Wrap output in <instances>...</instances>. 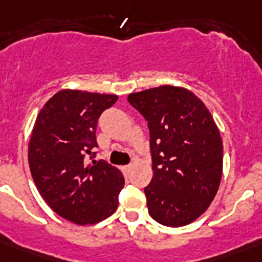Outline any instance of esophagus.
I'll use <instances>...</instances> for the list:
<instances>
[{"label":"esophagus","instance_id":"34e87169","mask_svg":"<svg viewBox=\"0 0 262 262\" xmlns=\"http://www.w3.org/2000/svg\"><path fill=\"white\" fill-rule=\"evenodd\" d=\"M130 168H132L130 164H127V166H122V167H121V170H122L123 174L127 175V174H129V171H130Z\"/></svg>","mask_w":262,"mask_h":262}]
</instances>
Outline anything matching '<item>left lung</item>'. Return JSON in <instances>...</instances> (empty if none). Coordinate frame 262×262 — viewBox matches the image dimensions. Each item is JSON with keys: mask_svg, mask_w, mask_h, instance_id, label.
<instances>
[{"mask_svg": "<svg viewBox=\"0 0 262 262\" xmlns=\"http://www.w3.org/2000/svg\"><path fill=\"white\" fill-rule=\"evenodd\" d=\"M127 102L149 129V215L168 227L194 222L215 199L223 170V143L211 113L193 92L172 85L130 94Z\"/></svg>", "mask_w": 262, "mask_h": 262, "instance_id": "obj_1", "label": "left lung"}]
</instances>
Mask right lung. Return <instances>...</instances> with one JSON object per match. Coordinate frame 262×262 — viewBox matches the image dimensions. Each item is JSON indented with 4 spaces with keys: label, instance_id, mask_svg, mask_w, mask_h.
<instances>
[{
    "label": "right lung",
    "instance_id": "right-lung-1",
    "mask_svg": "<svg viewBox=\"0 0 262 262\" xmlns=\"http://www.w3.org/2000/svg\"><path fill=\"white\" fill-rule=\"evenodd\" d=\"M117 95L59 91L43 106L28 145V163L47 205L76 224H94L118 207L123 175L106 160H92L98 147L96 125Z\"/></svg>",
    "mask_w": 262,
    "mask_h": 262
}]
</instances>
